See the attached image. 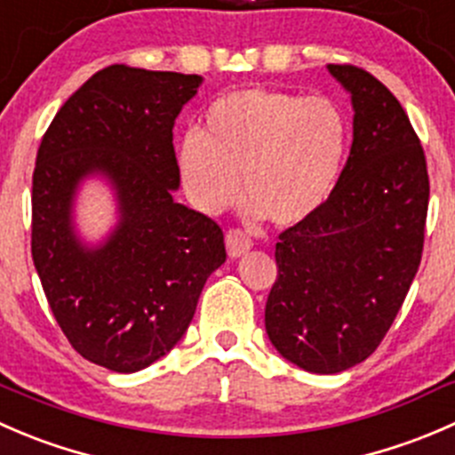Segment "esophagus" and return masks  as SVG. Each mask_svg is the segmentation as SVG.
Listing matches in <instances>:
<instances>
[{"mask_svg":"<svg viewBox=\"0 0 455 455\" xmlns=\"http://www.w3.org/2000/svg\"><path fill=\"white\" fill-rule=\"evenodd\" d=\"M227 249L231 258H242V255L253 249V240L244 231L233 228V231L227 233Z\"/></svg>","mask_w":455,"mask_h":455,"instance_id":"obj_1","label":"esophagus"}]
</instances>
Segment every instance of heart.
<instances>
[{
	"label": "heart",
	"mask_w": 455,
	"mask_h": 455,
	"mask_svg": "<svg viewBox=\"0 0 455 455\" xmlns=\"http://www.w3.org/2000/svg\"><path fill=\"white\" fill-rule=\"evenodd\" d=\"M349 151L345 110L322 95L237 88L206 108L175 148L180 182L197 211L220 215L240 197L251 218L293 227L333 196Z\"/></svg>",
	"instance_id": "b5f03b06"
}]
</instances>
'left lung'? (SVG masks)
<instances>
[{
	"label": "left lung",
	"mask_w": 455,
	"mask_h": 455,
	"mask_svg": "<svg viewBox=\"0 0 455 455\" xmlns=\"http://www.w3.org/2000/svg\"><path fill=\"white\" fill-rule=\"evenodd\" d=\"M354 106V142L333 196L280 233L264 326L277 354L311 373L367 360L409 293L422 258L429 175L394 92L367 70L329 64Z\"/></svg>",
	"instance_id": "obj_1"
}]
</instances>
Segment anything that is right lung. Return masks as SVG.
I'll list each match as a JSON object with an SVG mask.
<instances>
[{"mask_svg": "<svg viewBox=\"0 0 455 455\" xmlns=\"http://www.w3.org/2000/svg\"><path fill=\"white\" fill-rule=\"evenodd\" d=\"M202 75L108 66L48 126L33 173V262L57 324L82 358L135 373L187 333L202 289L227 259L224 233L175 202V117ZM106 183L116 224L88 243L74 222L81 187Z\"/></svg>", "mask_w": 455, "mask_h": 455, "instance_id": "obj_1", "label": "right lung"}]
</instances>
